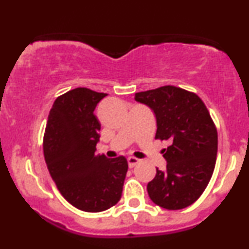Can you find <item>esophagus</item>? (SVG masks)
I'll return each instance as SVG.
<instances>
[{
	"label": "esophagus",
	"instance_id": "1",
	"mask_svg": "<svg viewBox=\"0 0 249 249\" xmlns=\"http://www.w3.org/2000/svg\"><path fill=\"white\" fill-rule=\"evenodd\" d=\"M127 162H128V167H134L137 164H139L141 160H139L138 158H136V157H128L127 158Z\"/></svg>",
	"mask_w": 249,
	"mask_h": 249
}]
</instances>
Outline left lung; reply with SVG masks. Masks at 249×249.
Here are the masks:
<instances>
[{
    "label": "left lung",
    "instance_id": "1",
    "mask_svg": "<svg viewBox=\"0 0 249 249\" xmlns=\"http://www.w3.org/2000/svg\"><path fill=\"white\" fill-rule=\"evenodd\" d=\"M134 99L153 110L156 139L171 142L164 150L166 170L157 168L148 196L166 210L190 206L207 187L218 153V132L206 105L194 92L173 85L137 92Z\"/></svg>",
    "mask_w": 249,
    "mask_h": 249
}]
</instances>
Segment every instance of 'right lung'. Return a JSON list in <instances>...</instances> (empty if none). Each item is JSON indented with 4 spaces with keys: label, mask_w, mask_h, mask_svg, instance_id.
I'll use <instances>...</instances> for the list:
<instances>
[{
    "label": "right lung",
    "mask_w": 249,
    "mask_h": 249,
    "mask_svg": "<svg viewBox=\"0 0 249 249\" xmlns=\"http://www.w3.org/2000/svg\"><path fill=\"white\" fill-rule=\"evenodd\" d=\"M107 96L76 88L57 97L45 126L43 152L51 178L68 202L84 212L115 206L127 172L125 157L96 154L101 123L93 113Z\"/></svg>",
    "instance_id": "right-lung-1"
}]
</instances>
